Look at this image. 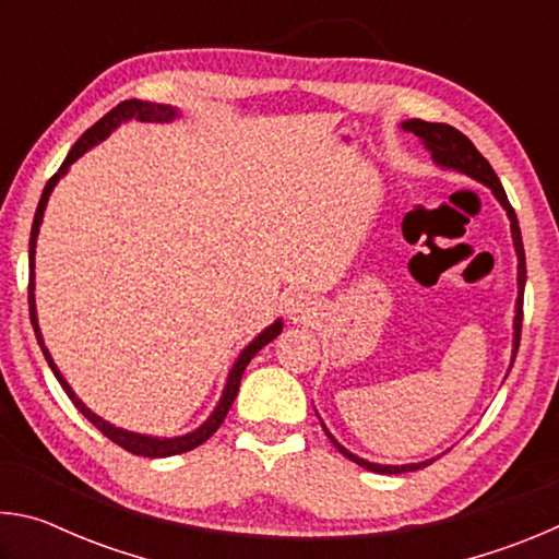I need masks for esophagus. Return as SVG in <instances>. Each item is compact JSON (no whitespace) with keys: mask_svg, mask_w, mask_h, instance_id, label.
I'll list each match as a JSON object with an SVG mask.
<instances>
[{"mask_svg":"<svg viewBox=\"0 0 559 559\" xmlns=\"http://www.w3.org/2000/svg\"><path fill=\"white\" fill-rule=\"evenodd\" d=\"M310 300L306 296H293L288 298V316L293 320H306L310 316Z\"/></svg>","mask_w":559,"mask_h":559,"instance_id":"esophagus-1","label":"esophagus"}]
</instances>
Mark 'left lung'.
Listing matches in <instances>:
<instances>
[{
    "instance_id": "1",
    "label": "left lung",
    "mask_w": 559,
    "mask_h": 559,
    "mask_svg": "<svg viewBox=\"0 0 559 559\" xmlns=\"http://www.w3.org/2000/svg\"><path fill=\"white\" fill-rule=\"evenodd\" d=\"M402 128L406 132H414L416 138L424 140V145L431 150L433 163L441 165V167H449V169H459V173L478 179V182H484L486 187L493 189L498 202L503 204V210L508 212L510 231H513V241H515V251H518V302H515V337H513V362H515V355H518V347H520V330H523L525 251H523V236H520L518 216H515L513 206H510V202H508L506 189H503V185H500V179L493 173V167H490L488 159L478 153L476 145H473L461 130L447 126V122H427V120H406V122H402ZM513 362H510V367H513ZM325 433L330 437V441L335 443L337 451L343 453V456H347L349 461H355L357 466H362L367 471H374V473H406V471H416V468L429 466V463L433 461V459H429V461H421V463H409V466H380V463H370V461L359 459V456H355V453H349L347 449L340 447V443L333 439V433H330L328 429H325Z\"/></svg>"
}]
</instances>
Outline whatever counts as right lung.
Wrapping results in <instances>:
<instances>
[{
	"label": "right lung",
	"mask_w": 559,
	"mask_h": 559,
	"mask_svg": "<svg viewBox=\"0 0 559 559\" xmlns=\"http://www.w3.org/2000/svg\"><path fill=\"white\" fill-rule=\"evenodd\" d=\"M155 120V122H167L177 118V110L169 108V106H157V103H145V100H122L118 103L116 108H112L110 112H106L96 126L88 128L83 135L79 138V143H75L71 147V153L66 155L63 165L59 167V173H56L49 182H46L44 192H41V200H39V206H36V214H34V224H32V239H29V316H32V325H34V333H36V340H39V345L44 349V357L46 362H49V367L56 374V380L61 382L63 392L69 394V400L75 404V409H79L86 419L96 427L103 437H108L112 443H118L120 449H126L130 453H135V456H145V459H165V456H175V453H185V451H192L200 447V443H204L206 439L212 437V433L222 427V421L226 419V414H229L231 404L236 400V392H239V384H241V374L246 370V365L251 362V357L259 353V349L263 345H269L273 337H276L281 330H283V323L281 320H276L271 328L263 330V333L253 340V343H249V347L243 349V353L239 355V359H236V365L231 367L229 372V380H226V386H224V394L219 404H216V409L212 412L210 419H206L200 429L192 431V433H185V437H175V439H155V437H143V433H132V431H126V429H116L112 424L103 421L100 416L93 414L86 404H83L79 396L73 394V390L69 386V382L63 380L59 367L53 365V359L49 355V349L44 347V340H41V333H39V320H36V306H34V253H36V236H39V226H41V219H44V210H46V202H49V194L51 189L56 187V182L63 177L66 169H69V165H73L75 159H79L86 150H91L96 143H100L103 138H108L112 130H116L122 120Z\"/></svg>",
	"instance_id": "add662e5"
}]
</instances>
